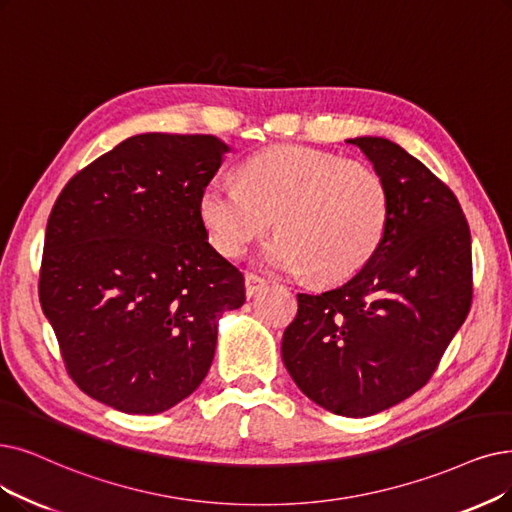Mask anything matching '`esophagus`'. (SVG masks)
Listing matches in <instances>:
<instances>
[{
    "label": "esophagus",
    "instance_id": "1",
    "mask_svg": "<svg viewBox=\"0 0 512 512\" xmlns=\"http://www.w3.org/2000/svg\"><path fill=\"white\" fill-rule=\"evenodd\" d=\"M264 285H267V281H264L262 277L248 273L245 275V296L252 298L256 292H260L264 288Z\"/></svg>",
    "mask_w": 512,
    "mask_h": 512
}]
</instances>
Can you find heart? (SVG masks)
I'll return each instance as SVG.
<instances>
[{"label":"heart","mask_w":512,"mask_h":512,"mask_svg":"<svg viewBox=\"0 0 512 512\" xmlns=\"http://www.w3.org/2000/svg\"><path fill=\"white\" fill-rule=\"evenodd\" d=\"M391 197L384 176L361 159L279 147L252 155L239 182L212 178L199 195V218L214 250L239 256L271 227L258 264L338 283L353 277L384 239Z\"/></svg>","instance_id":"1"}]
</instances>
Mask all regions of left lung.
<instances>
[{
    "mask_svg": "<svg viewBox=\"0 0 512 512\" xmlns=\"http://www.w3.org/2000/svg\"><path fill=\"white\" fill-rule=\"evenodd\" d=\"M384 176L391 216L353 277L298 294L281 357L323 410L365 418L414 395L437 370L473 300L470 231L456 195L380 136L346 140Z\"/></svg>",
    "mask_w": 512,
    "mask_h": 512,
    "instance_id": "8db88e82",
    "label": "left lung"
}]
</instances>
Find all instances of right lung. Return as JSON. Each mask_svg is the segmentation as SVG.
<instances>
[{
    "mask_svg": "<svg viewBox=\"0 0 512 512\" xmlns=\"http://www.w3.org/2000/svg\"><path fill=\"white\" fill-rule=\"evenodd\" d=\"M231 147L136 134L75 174L46 227L39 302L75 384L126 414H161L206 378L243 275L208 241L201 189Z\"/></svg>",
    "mask_w": 512,
    "mask_h": 512,
    "instance_id": "1",
    "label": "right lung"
}]
</instances>
